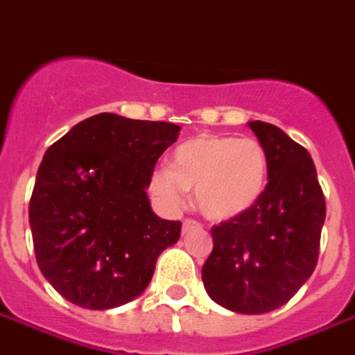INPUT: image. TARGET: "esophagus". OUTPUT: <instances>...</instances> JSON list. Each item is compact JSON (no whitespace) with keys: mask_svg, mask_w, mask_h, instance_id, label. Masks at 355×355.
<instances>
[{"mask_svg":"<svg viewBox=\"0 0 355 355\" xmlns=\"http://www.w3.org/2000/svg\"><path fill=\"white\" fill-rule=\"evenodd\" d=\"M196 230H201V224L196 222V220H184V222H182V233H184V235Z\"/></svg>","mask_w":355,"mask_h":355,"instance_id":"34e87169","label":"esophagus"}]
</instances>
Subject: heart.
I'll return each instance as SVG.
<instances>
[{"mask_svg": "<svg viewBox=\"0 0 355 355\" xmlns=\"http://www.w3.org/2000/svg\"><path fill=\"white\" fill-rule=\"evenodd\" d=\"M269 156L256 139L201 133L178 144L171 167L152 173V193L167 207L196 188V205L211 220H231L250 211L267 184Z\"/></svg>", "mask_w": 355, "mask_h": 355, "instance_id": "heart-1", "label": "heart"}]
</instances>
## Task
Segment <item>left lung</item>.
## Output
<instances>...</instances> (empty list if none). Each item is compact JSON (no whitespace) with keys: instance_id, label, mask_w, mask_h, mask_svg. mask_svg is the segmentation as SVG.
<instances>
[{"instance_id":"1","label":"left lung","mask_w":355,"mask_h":355,"mask_svg":"<svg viewBox=\"0 0 355 355\" xmlns=\"http://www.w3.org/2000/svg\"><path fill=\"white\" fill-rule=\"evenodd\" d=\"M248 125L267 150L269 180L250 211L212 227L201 278L220 306L265 314L288 303L316 269L325 199L306 148L277 125Z\"/></svg>"}]
</instances>
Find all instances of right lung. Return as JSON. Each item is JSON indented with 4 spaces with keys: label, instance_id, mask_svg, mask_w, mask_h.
Returning <instances> with one entry per match:
<instances>
[{
    "label": "right lung",
    "instance_id": "right-lung-1",
    "mask_svg": "<svg viewBox=\"0 0 355 355\" xmlns=\"http://www.w3.org/2000/svg\"><path fill=\"white\" fill-rule=\"evenodd\" d=\"M180 125L101 112L73 125L39 165L30 199L35 259L73 304L107 311L139 297L180 222L146 196L157 157Z\"/></svg>",
    "mask_w": 355,
    "mask_h": 355
}]
</instances>
